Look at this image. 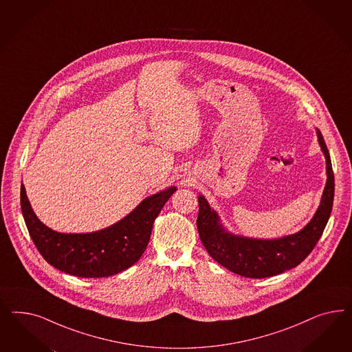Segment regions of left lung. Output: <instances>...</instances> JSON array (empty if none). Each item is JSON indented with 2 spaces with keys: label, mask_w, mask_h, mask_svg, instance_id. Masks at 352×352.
<instances>
[{
  "label": "left lung",
  "mask_w": 352,
  "mask_h": 352,
  "mask_svg": "<svg viewBox=\"0 0 352 352\" xmlns=\"http://www.w3.org/2000/svg\"><path fill=\"white\" fill-rule=\"evenodd\" d=\"M321 152L327 162V183L319 208L309 223L296 234L278 239H256L230 232L219 214L200 195L197 230L209 256L240 276L252 278L275 276L298 266L318 244L329 221L334 199V174L327 144L316 128Z\"/></svg>",
  "instance_id": "8db88e82"
}]
</instances>
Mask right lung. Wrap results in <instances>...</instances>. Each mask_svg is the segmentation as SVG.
Instances as JSON below:
<instances>
[{
	"label": "right lung",
	"instance_id": "add662e5",
	"mask_svg": "<svg viewBox=\"0 0 352 352\" xmlns=\"http://www.w3.org/2000/svg\"><path fill=\"white\" fill-rule=\"evenodd\" d=\"M177 191L170 186L142 200L138 206L116 223L86 234L56 232L38 219L21 186L24 222L43 259L52 266L77 277H107L138 262L148 245L153 222Z\"/></svg>",
	"mask_w": 352,
	"mask_h": 352
}]
</instances>
